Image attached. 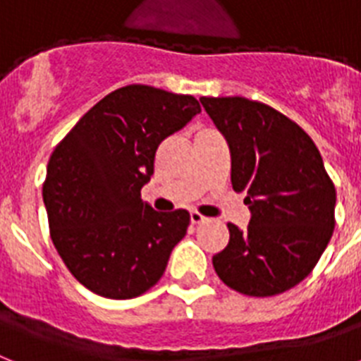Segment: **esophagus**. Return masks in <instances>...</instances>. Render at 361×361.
<instances>
[{"label":"esophagus","instance_id":"esophagus-1","mask_svg":"<svg viewBox=\"0 0 361 361\" xmlns=\"http://www.w3.org/2000/svg\"><path fill=\"white\" fill-rule=\"evenodd\" d=\"M207 220H209V218H205L204 214H200L198 211H192V213H190V222L195 224V226H196V224H205Z\"/></svg>","mask_w":361,"mask_h":361}]
</instances>
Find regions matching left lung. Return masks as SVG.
Segmentation results:
<instances>
[{
	"mask_svg": "<svg viewBox=\"0 0 361 361\" xmlns=\"http://www.w3.org/2000/svg\"><path fill=\"white\" fill-rule=\"evenodd\" d=\"M231 150V183L251 220L229 227L214 271L235 292L271 298L310 274L334 233L336 187L310 135L271 106L246 97H202Z\"/></svg>",
	"mask_w": 361,
	"mask_h": 361,
	"instance_id": "8db88e82",
	"label": "left lung"
}]
</instances>
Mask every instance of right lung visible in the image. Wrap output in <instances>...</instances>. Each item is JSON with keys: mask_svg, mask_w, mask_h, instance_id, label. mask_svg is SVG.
Instances as JSON below:
<instances>
[{"mask_svg": "<svg viewBox=\"0 0 361 361\" xmlns=\"http://www.w3.org/2000/svg\"><path fill=\"white\" fill-rule=\"evenodd\" d=\"M200 111L192 95L130 84L97 102L51 154L44 181L51 240L97 295L137 298L165 274L190 214L157 213L141 189L159 143Z\"/></svg>", "mask_w": 361, "mask_h": 361, "instance_id": "1", "label": "right lung"}]
</instances>
